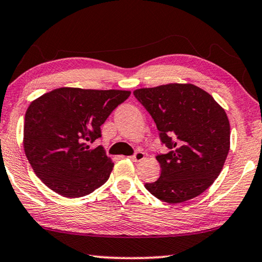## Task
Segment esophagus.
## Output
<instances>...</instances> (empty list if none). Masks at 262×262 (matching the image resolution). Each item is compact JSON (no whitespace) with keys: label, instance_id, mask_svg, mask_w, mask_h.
Segmentation results:
<instances>
[{"label":"esophagus","instance_id":"esophagus-1","mask_svg":"<svg viewBox=\"0 0 262 262\" xmlns=\"http://www.w3.org/2000/svg\"><path fill=\"white\" fill-rule=\"evenodd\" d=\"M130 159H132V161H134V162L143 161V159H144V154L142 152V151H137V152H135L134 155H133V156H130Z\"/></svg>","mask_w":262,"mask_h":262}]
</instances>
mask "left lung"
I'll return each mask as SVG.
<instances>
[{
  "mask_svg": "<svg viewBox=\"0 0 262 262\" xmlns=\"http://www.w3.org/2000/svg\"><path fill=\"white\" fill-rule=\"evenodd\" d=\"M135 98L151 115L159 137L170 149L157 155L161 177L145 184L167 203L190 200L220 176L230 149V123L212 97L193 84L170 83L137 89Z\"/></svg>",
  "mask_w": 262,
  "mask_h": 262,
  "instance_id": "obj_1",
  "label": "left lung"
}]
</instances>
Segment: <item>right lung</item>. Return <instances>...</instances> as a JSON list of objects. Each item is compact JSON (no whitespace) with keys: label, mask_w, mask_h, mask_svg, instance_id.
I'll list each match as a JSON object with an SVG mask.
<instances>
[{"label":"right lung","mask_w":262,"mask_h":262,"mask_svg":"<svg viewBox=\"0 0 262 262\" xmlns=\"http://www.w3.org/2000/svg\"><path fill=\"white\" fill-rule=\"evenodd\" d=\"M129 96L123 90L60 88L33 100L25 113L23 144L38 178L66 198H81L104 185L114 164L101 145H90Z\"/></svg>","instance_id":"add662e5"}]
</instances>
